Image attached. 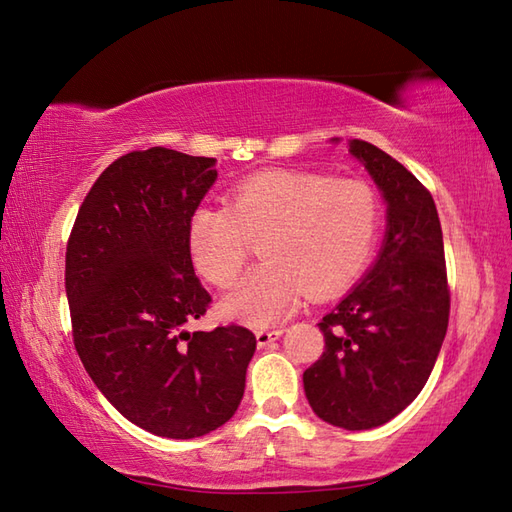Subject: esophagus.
Here are the masks:
<instances>
[{
    "instance_id": "1",
    "label": "esophagus",
    "mask_w": 512,
    "mask_h": 512,
    "mask_svg": "<svg viewBox=\"0 0 512 512\" xmlns=\"http://www.w3.org/2000/svg\"><path fill=\"white\" fill-rule=\"evenodd\" d=\"M281 332H284V330H259V332H255V336H257V345H259V347H266L268 343L277 341L279 336H281Z\"/></svg>"
}]
</instances>
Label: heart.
<instances>
[{
    "instance_id": "obj_1",
    "label": "heart",
    "mask_w": 512,
    "mask_h": 512,
    "mask_svg": "<svg viewBox=\"0 0 512 512\" xmlns=\"http://www.w3.org/2000/svg\"><path fill=\"white\" fill-rule=\"evenodd\" d=\"M380 233V200L361 180L273 169L242 180L226 206H202L189 224L200 275L231 288L259 242L257 266L222 301L228 319L266 328L297 310L303 295L330 297L358 279Z\"/></svg>"
}]
</instances>
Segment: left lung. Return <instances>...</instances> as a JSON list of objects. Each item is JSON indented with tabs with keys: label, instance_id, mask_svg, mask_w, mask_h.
Returning a JSON list of instances; mask_svg holds the SVG:
<instances>
[{
	"label": "left lung",
	"instance_id": "8db88e82",
	"mask_svg": "<svg viewBox=\"0 0 512 512\" xmlns=\"http://www.w3.org/2000/svg\"><path fill=\"white\" fill-rule=\"evenodd\" d=\"M350 151L383 191L387 235L367 277L321 319L325 347L303 372V389L321 420L361 431L422 391L447 334L451 292L429 189L372 143L354 138Z\"/></svg>",
	"mask_w": 512,
	"mask_h": 512
}]
</instances>
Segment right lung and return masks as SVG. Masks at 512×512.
<instances>
[{"instance_id":"right-lung-1","label":"right lung","mask_w":512,"mask_h":512,"mask_svg":"<svg viewBox=\"0 0 512 512\" xmlns=\"http://www.w3.org/2000/svg\"><path fill=\"white\" fill-rule=\"evenodd\" d=\"M215 158L167 147L114 160L65 248L72 339L103 396L162 438L189 440L233 418L255 354L242 325L189 332L211 295L195 277L189 224L217 178Z\"/></svg>"}]
</instances>
